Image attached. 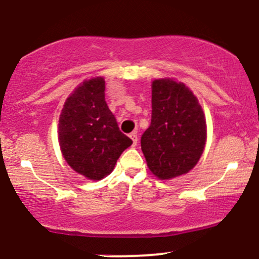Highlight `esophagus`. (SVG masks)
<instances>
[{"instance_id":"1","label":"esophagus","mask_w":259,"mask_h":259,"mask_svg":"<svg viewBox=\"0 0 259 259\" xmlns=\"http://www.w3.org/2000/svg\"><path fill=\"white\" fill-rule=\"evenodd\" d=\"M130 139L133 140L134 146H136V144H138V133H136V132H133L132 134H130Z\"/></svg>"}]
</instances>
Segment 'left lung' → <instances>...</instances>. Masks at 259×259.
Wrapping results in <instances>:
<instances>
[{"label": "left lung", "instance_id": "1", "mask_svg": "<svg viewBox=\"0 0 259 259\" xmlns=\"http://www.w3.org/2000/svg\"><path fill=\"white\" fill-rule=\"evenodd\" d=\"M207 126L197 97L183 82H152L151 125L141 136L150 170L160 180L189 173L203 153Z\"/></svg>", "mask_w": 259, "mask_h": 259}]
</instances>
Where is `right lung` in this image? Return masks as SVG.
Returning a JSON list of instances; mask_svg holds the SVG:
<instances>
[{"label":"right lung","instance_id":"obj_1","mask_svg":"<svg viewBox=\"0 0 259 259\" xmlns=\"http://www.w3.org/2000/svg\"><path fill=\"white\" fill-rule=\"evenodd\" d=\"M105 79L85 80L65 101L59 117L62 154L76 173L101 180L112 173L132 139L119 130L105 100Z\"/></svg>","mask_w":259,"mask_h":259}]
</instances>
